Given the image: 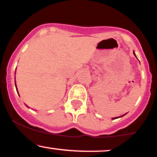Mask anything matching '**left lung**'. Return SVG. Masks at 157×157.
<instances>
[{
	"instance_id": "1",
	"label": "left lung",
	"mask_w": 157,
	"mask_h": 157,
	"mask_svg": "<svg viewBox=\"0 0 157 157\" xmlns=\"http://www.w3.org/2000/svg\"><path fill=\"white\" fill-rule=\"evenodd\" d=\"M134 55L136 56V55H135V53H134ZM124 115H125V114H124ZM124 115H122V116H124ZM122 116H120V117H122ZM117 118H119V117H114V118H112V119H113V120H115V119H117Z\"/></svg>"
}]
</instances>
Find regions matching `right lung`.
<instances>
[{
  "label": "right lung",
  "mask_w": 157,
  "mask_h": 157,
  "mask_svg": "<svg viewBox=\"0 0 157 157\" xmlns=\"http://www.w3.org/2000/svg\"><path fill=\"white\" fill-rule=\"evenodd\" d=\"M15 87H16V89H17V86H16V84H15Z\"/></svg>",
  "instance_id": "1"
}]
</instances>
